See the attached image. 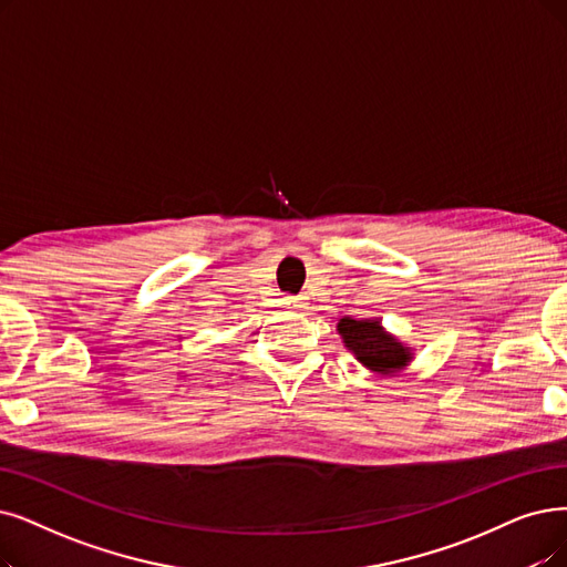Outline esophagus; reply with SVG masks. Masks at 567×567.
I'll return each mask as SVG.
<instances>
[{
  "mask_svg": "<svg viewBox=\"0 0 567 567\" xmlns=\"http://www.w3.org/2000/svg\"><path fill=\"white\" fill-rule=\"evenodd\" d=\"M286 305L292 307V309L305 307V298H302V296H288V298H286Z\"/></svg>",
  "mask_w": 567,
  "mask_h": 567,
  "instance_id": "1",
  "label": "esophagus"
}]
</instances>
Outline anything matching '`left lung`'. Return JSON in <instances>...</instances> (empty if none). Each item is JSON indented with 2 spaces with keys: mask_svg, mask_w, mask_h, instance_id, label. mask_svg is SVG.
Instances as JSON below:
<instances>
[{
  "mask_svg": "<svg viewBox=\"0 0 567 567\" xmlns=\"http://www.w3.org/2000/svg\"><path fill=\"white\" fill-rule=\"evenodd\" d=\"M337 330L342 334L347 349L355 353L362 365L374 372H395L412 358L410 349L383 332L381 321H355L347 316V319L339 321Z\"/></svg>",
  "mask_w": 567,
  "mask_h": 567,
  "instance_id": "left-lung-1",
  "label": "left lung"
}]
</instances>
